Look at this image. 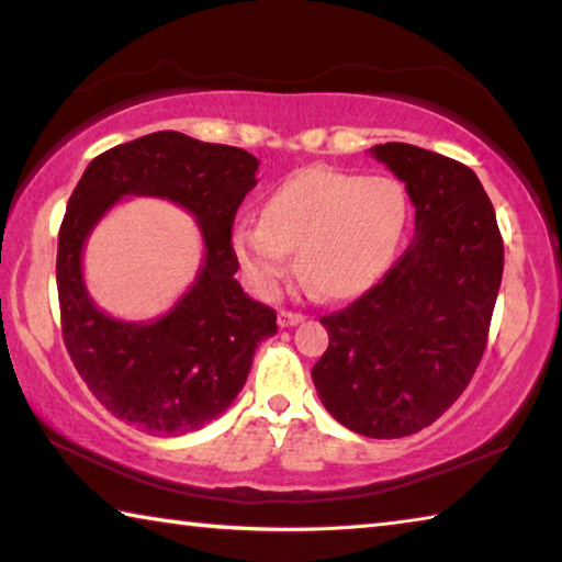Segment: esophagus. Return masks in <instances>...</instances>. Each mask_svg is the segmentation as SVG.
<instances>
[{"instance_id":"1","label":"esophagus","mask_w":562,"mask_h":562,"mask_svg":"<svg viewBox=\"0 0 562 562\" xmlns=\"http://www.w3.org/2000/svg\"><path fill=\"white\" fill-rule=\"evenodd\" d=\"M304 317L300 315V312H288V310H282L280 315H278V325L284 329V327H294V325H300Z\"/></svg>"}]
</instances>
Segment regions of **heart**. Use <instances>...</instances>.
<instances>
[{"mask_svg": "<svg viewBox=\"0 0 562 562\" xmlns=\"http://www.w3.org/2000/svg\"><path fill=\"white\" fill-rule=\"evenodd\" d=\"M408 201L389 176L307 168L284 180L262 203L260 223H237L233 252L255 292L272 294L297 270L329 300L364 292L392 262Z\"/></svg>", "mask_w": 562, "mask_h": 562, "instance_id": "obj_1", "label": "heart"}]
</instances>
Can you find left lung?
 I'll list each match as a JSON object with an SVG mask.
<instances>
[{
    "label": "left lung",
    "mask_w": 562,
    "mask_h": 562,
    "mask_svg": "<svg viewBox=\"0 0 562 562\" xmlns=\"http://www.w3.org/2000/svg\"><path fill=\"white\" fill-rule=\"evenodd\" d=\"M369 154L406 186L414 240L372 290L319 319L329 347L312 382L349 431L402 439L434 424L469 386L496 307L503 240L469 166L408 144Z\"/></svg>",
    "instance_id": "8db88e82"
}]
</instances>
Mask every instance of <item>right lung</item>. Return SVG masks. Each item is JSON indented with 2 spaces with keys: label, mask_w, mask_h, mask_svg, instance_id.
Masks as SVG:
<instances>
[{
  "label": "right lung",
  "mask_w": 562,
  "mask_h": 562,
  "mask_svg": "<svg viewBox=\"0 0 562 562\" xmlns=\"http://www.w3.org/2000/svg\"><path fill=\"white\" fill-rule=\"evenodd\" d=\"M260 160L235 146L158 131L97 156L66 205L56 252L61 331L91 394L136 429L180 436L231 406L250 374L255 349L278 331L274 310L243 292L231 231ZM128 194L164 196L196 217L204 262L166 316L116 321L90 300L82 247L93 226Z\"/></svg>",
  "instance_id": "obj_1"
}]
</instances>
